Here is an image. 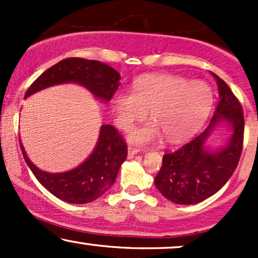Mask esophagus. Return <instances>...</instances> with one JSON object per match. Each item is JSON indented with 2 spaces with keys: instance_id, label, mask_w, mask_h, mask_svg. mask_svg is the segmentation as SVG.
Listing matches in <instances>:
<instances>
[{
  "instance_id": "34e87169",
  "label": "esophagus",
  "mask_w": 258,
  "mask_h": 258,
  "mask_svg": "<svg viewBox=\"0 0 258 258\" xmlns=\"http://www.w3.org/2000/svg\"><path fill=\"white\" fill-rule=\"evenodd\" d=\"M138 153H139L138 148H136L133 146L128 147V158H133V156H135L136 154H138Z\"/></svg>"
}]
</instances>
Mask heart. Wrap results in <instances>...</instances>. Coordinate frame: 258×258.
I'll return each mask as SVG.
<instances>
[{
  "label": "heart",
  "mask_w": 258,
  "mask_h": 258,
  "mask_svg": "<svg viewBox=\"0 0 258 258\" xmlns=\"http://www.w3.org/2000/svg\"><path fill=\"white\" fill-rule=\"evenodd\" d=\"M214 94L204 81H188L166 74L141 76L132 93L120 92L111 100L115 122L123 131L143 120L149 110L153 121L131 136L135 143H149L161 137L170 142L188 138L203 125L211 109Z\"/></svg>",
  "instance_id": "heart-1"
}]
</instances>
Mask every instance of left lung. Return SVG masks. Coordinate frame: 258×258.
Segmentation results:
<instances>
[{"label": "left lung", "instance_id": "obj_1", "mask_svg": "<svg viewBox=\"0 0 258 258\" xmlns=\"http://www.w3.org/2000/svg\"><path fill=\"white\" fill-rule=\"evenodd\" d=\"M212 75L220 99L209 126L176 152L165 154L154 180L160 193L178 205L198 204L217 193L232 177L240 160L245 125L241 104L229 86L216 74ZM221 120H227L232 128L230 142L221 150H206V139Z\"/></svg>", "mask_w": 258, "mask_h": 258}]
</instances>
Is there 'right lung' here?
<instances>
[{
	"label": "right lung",
	"mask_w": 258,
	"mask_h": 258,
	"mask_svg": "<svg viewBox=\"0 0 258 258\" xmlns=\"http://www.w3.org/2000/svg\"><path fill=\"white\" fill-rule=\"evenodd\" d=\"M120 74L98 60L67 58L47 69L32 82L26 97L51 87L74 82L91 91L94 97L109 102L120 86ZM26 164L49 193L70 204H87L103 195L114 184L121 164L127 158V144L120 132L111 125H103L93 153L85 162L61 173L41 171L29 160L20 143Z\"/></svg>",
	"instance_id": "1"
}]
</instances>
